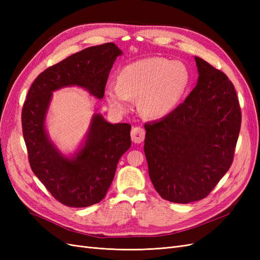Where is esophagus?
Instances as JSON below:
<instances>
[{"instance_id": "obj_1", "label": "esophagus", "mask_w": 260, "mask_h": 260, "mask_svg": "<svg viewBox=\"0 0 260 260\" xmlns=\"http://www.w3.org/2000/svg\"><path fill=\"white\" fill-rule=\"evenodd\" d=\"M145 137V131L144 129L140 127H133L131 130V138L135 143H141L143 142Z\"/></svg>"}]
</instances>
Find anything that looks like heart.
<instances>
[{"label": "heart", "instance_id": "1", "mask_svg": "<svg viewBox=\"0 0 260 260\" xmlns=\"http://www.w3.org/2000/svg\"><path fill=\"white\" fill-rule=\"evenodd\" d=\"M188 82V72L181 61L161 57L137 60L123 67L117 84H109L106 96L109 105L119 112L139 99V107L149 118L169 114L182 98Z\"/></svg>", "mask_w": 260, "mask_h": 260}]
</instances>
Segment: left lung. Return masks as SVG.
<instances>
[{"label":"left lung","mask_w":260,"mask_h":260,"mask_svg":"<svg viewBox=\"0 0 260 260\" xmlns=\"http://www.w3.org/2000/svg\"><path fill=\"white\" fill-rule=\"evenodd\" d=\"M198 84L174 111L146 122L144 153L152 183L164 200L205 199L233 161L242 113L233 83L195 57Z\"/></svg>","instance_id":"obj_1"}]
</instances>
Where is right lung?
Returning a JSON list of instances; mask_svg holds the SVG:
<instances>
[{
  "label": "right lung",
  "instance_id": "obj_1",
  "mask_svg": "<svg viewBox=\"0 0 260 260\" xmlns=\"http://www.w3.org/2000/svg\"><path fill=\"white\" fill-rule=\"evenodd\" d=\"M121 53L112 42L90 46L46 68L28 91L21 125L30 167L62 205L88 207L105 198L118 160L131 146V125L112 124L96 114L81 151L74 158H66L50 142L44 130L52 91L79 85L103 99L109 72Z\"/></svg>",
  "mask_w": 260,
  "mask_h": 260
}]
</instances>
